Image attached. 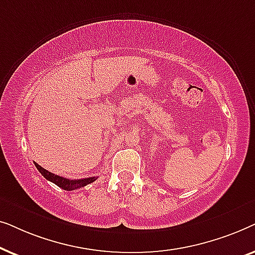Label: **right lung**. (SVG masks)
I'll list each match as a JSON object with an SVG mask.
<instances>
[{
    "label": "right lung",
    "mask_w": 255,
    "mask_h": 255,
    "mask_svg": "<svg viewBox=\"0 0 255 255\" xmlns=\"http://www.w3.org/2000/svg\"><path fill=\"white\" fill-rule=\"evenodd\" d=\"M34 166L37 167V169L39 170L40 174L45 177V179L51 181V182H53L54 184H57L58 187H60L61 189L64 190L79 189V188H82L87 186V184L94 182V181L97 179V177L93 176V177H86V179H80V180H68V179H65V177H61L59 175H55L53 173L48 172V170L44 169L43 167L38 165L37 162H34Z\"/></svg>",
    "instance_id": "add662e5"
}]
</instances>
